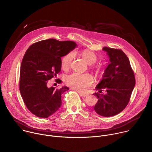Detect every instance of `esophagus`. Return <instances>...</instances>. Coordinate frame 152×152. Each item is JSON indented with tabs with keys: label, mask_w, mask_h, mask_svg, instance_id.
<instances>
[{
	"label": "esophagus",
	"mask_w": 152,
	"mask_h": 152,
	"mask_svg": "<svg viewBox=\"0 0 152 152\" xmlns=\"http://www.w3.org/2000/svg\"><path fill=\"white\" fill-rule=\"evenodd\" d=\"M78 93L79 94V95H80V96H81V97H85V96H87L88 94H86V93H81V92H79V91H78Z\"/></svg>",
	"instance_id": "1"
}]
</instances>
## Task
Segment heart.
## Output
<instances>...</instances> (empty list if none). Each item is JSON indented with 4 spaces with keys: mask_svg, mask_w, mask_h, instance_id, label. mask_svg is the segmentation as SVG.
Listing matches in <instances>:
<instances>
[{
    "mask_svg": "<svg viewBox=\"0 0 152 152\" xmlns=\"http://www.w3.org/2000/svg\"><path fill=\"white\" fill-rule=\"evenodd\" d=\"M74 56L75 52L72 51L63 57L62 59V67L64 69L66 70L69 68ZM82 56L86 63L90 65L94 64L97 59V56L96 53L90 50H83L82 53ZM93 69L97 74L99 73L100 70V67L98 66L94 67ZM93 81L92 76L89 73L82 74L73 73L67 76L65 79L66 83L77 91H83L86 88L92 85Z\"/></svg>",
    "mask_w": 152,
    "mask_h": 152,
    "instance_id": "heart-1",
    "label": "heart"
}]
</instances>
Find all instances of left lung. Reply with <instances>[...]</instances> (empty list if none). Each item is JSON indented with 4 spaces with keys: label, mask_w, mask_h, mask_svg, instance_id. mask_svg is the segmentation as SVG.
<instances>
[{
    "label": "left lung",
    "mask_w": 152,
    "mask_h": 152,
    "mask_svg": "<svg viewBox=\"0 0 152 152\" xmlns=\"http://www.w3.org/2000/svg\"><path fill=\"white\" fill-rule=\"evenodd\" d=\"M111 63L105 69L102 80L96 86L99 93L93 95L98 102L94 111L103 117H111L121 113L127 105L135 85L134 72L126 55L121 50L103 48ZM107 93L103 95L102 91Z\"/></svg>",
    "instance_id": "1"
}]
</instances>
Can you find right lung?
<instances>
[{
    "label": "right lung",
    "mask_w": 152,
    "mask_h": 152,
    "mask_svg": "<svg viewBox=\"0 0 152 152\" xmlns=\"http://www.w3.org/2000/svg\"><path fill=\"white\" fill-rule=\"evenodd\" d=\"M72 41L48 39L34 43L26 50L20 66V91L28 109L41 118H48L61 106V94L67 86L48 88L49 80L61 70V57L76 46ZM61 83L59 79H56Z\"/></svg>",
    "instance_id": "right-lung-1"
}]
</instances>
